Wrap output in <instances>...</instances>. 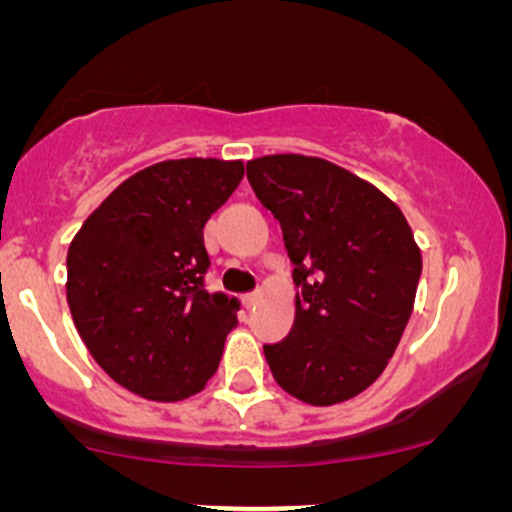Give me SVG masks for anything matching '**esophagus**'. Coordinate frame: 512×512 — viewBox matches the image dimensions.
Masks as SVG:
<instances>
[{"label":"esophagus","instance_id":"esophagus-1","mask_svg":"<svg viewBox=\"0 0 512 512\" xmlns=\"http://www.w3.org/2000/svg\"><path fill=\"white\" fill-rule=\"evenodd\" d=\"M257 299H260V292H247V294H242V302H245V307H255Z\"/></svg>","mask_w":512,"mask_h":512}]
</instances>
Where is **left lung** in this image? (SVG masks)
<instances>
[{"label": "left lung", "instance_id": "8db88e82", "mask_svg": "<svg viewBox=\"0 0 512 512\" xmlns=\"http://www.w3.org/2000/svg\"><path fill=\"white\" fill-rule=\"evenodd\" d=\"M260 203L280 220L299 287L287 339L265 344L277 384L332 406L374 384L414 309L421 252L381 190L322 158L282 153L247 163Z\"/></svg>", "mask_w": 512, "mask_h": 512}]
</instances>
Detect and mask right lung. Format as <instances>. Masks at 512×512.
<instances>
[{
    "label": "right lung",
    "mask_w": 512,
    "mask_h": 512,
    "mask_svg": "<svg viewBox=\"0 0 512 512\" xmlns=\"http://www.w3.org/2000/svg\"><path fill=\"white\" fill-rule=\"evenodd\" d=\"M242 175V160H163L123 180L76 232L66 255L71 317L123 389L180 401L218 371L240 302L205 289L203 227Z\"/></svg>",
    "instance_id": "obj_1"
}]
</instances>
